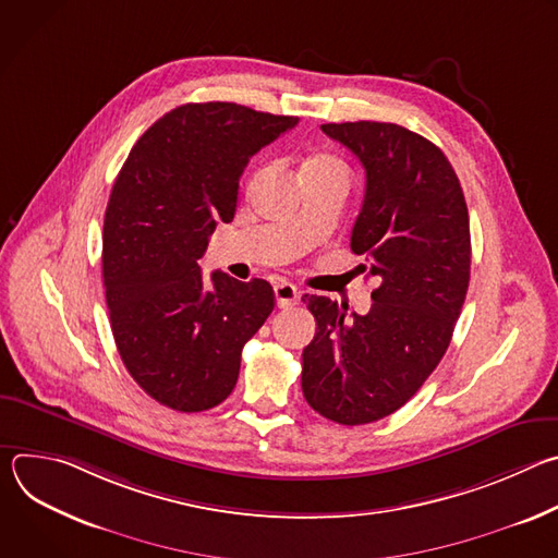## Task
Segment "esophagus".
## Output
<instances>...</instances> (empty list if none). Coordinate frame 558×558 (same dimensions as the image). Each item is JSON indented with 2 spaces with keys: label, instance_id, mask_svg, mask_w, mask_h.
Here are the masks:
<instances>
[{
  "label": "esophagus",
  "instance_id": "obj_1",
  "mask_svg": "<svg viewBox=\"0 0 558 558\" xmlns=\"http://www.w3.org/2000/svg\"><path fill=\"white\" fill-rule=\"evenodd\" d=\"M274 295H276L278 308H289V306H293L298 302L300 291H298L295 284H291L287 280H280V282L274 284Z\"/></svg>",
  "mask_w": 558,
  "mask_h": 558
}]
</instances>
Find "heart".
I'll return each instance as SVG.
<instances>
[{"label": "heart", "instance_id": "b5f03b06", "mask_svg": "<svg viewBox=\"0 0 558 558\" xmlns=\"http://www.w3.org/2000/svg\"><path fill=\"white\" fill-rule=\"evenodd\" d=\"M304 168H340V170H344V168H342V163L338 161V158H333V156H327V154L313 156L311 161H306V166H304Z\"/></svg>", "mask_w": 558, "mask_h": 558}]
</instances>
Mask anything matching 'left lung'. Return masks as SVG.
<instances>
[{"label":"left lung","mask_w":558,"mask_h":558,"mask_svg":"<svg viewBox=\"0 0 558 558\" xmlns=\"http://www.w3.org/2000/svg\"><path fill=\"white\" fill-rule=\"evenodd\" d=\"M323 132L366 172L351 252L366 256L379 287L366 315L302 295L317 325L302 351V392L323 417L360 426L402 409L444 357L470 282V220L450 161L428 138L377 121Z\"/></svg>","instance_id":"8db88e82"}]
</instances>
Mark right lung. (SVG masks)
Listing matches in <instances>:
<instances>
[{
  "mask_svg": "<svg viewBox=\"0 0 558 558\" xmlns=\"http://www.w3.org/2000/svg\"><path fill=\"white\" fill-rule=\"evenodd\" d=\"M298 117L247 106L185 104L134 143L104 220V284L119 355L134 381L179 413L218 407L247 340L274 311L267 280H203L218 220L235 214L250 158Z\"/></svg>",
  "mask_w": 558,
  "mask_h": 558,
  "instance_id": "1",
  "label": "right lung"
}]
</instances>
